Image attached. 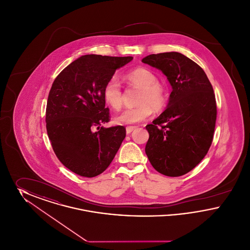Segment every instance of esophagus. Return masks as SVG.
<instances>
[{"mask_svg":"<svg viewBox=\"0 0 250 250\" xmlns=\"http://www.w3.org/2000/svg\"><path fill=\"white\" fill-rule=\"evenodd\" d=\"M137 127L136 126H126V133L127 134H130L131 132L133 130H135Z\"/></svg>","mask_w":250,"mask_h":250,"instance_id":"esophagus-1","label":"esophagus"}]
</instances>
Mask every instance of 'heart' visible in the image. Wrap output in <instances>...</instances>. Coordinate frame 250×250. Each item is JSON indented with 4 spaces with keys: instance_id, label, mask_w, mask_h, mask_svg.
<instances>
[{
    "instance_id": "b5f03b06",
    "label": "heart",
    "mask_w": 250,
    "mask_h": 250,
    "mask_svg": "<svg viewBox=\"0 0 250 250\" xmlns=\"http://www.w3.org/2000/svg\"><path fill=\"white\" fill-rule=\"evenodd\" d=\"M125 79L129 83L141 88L137 98L136 107L125 109L115 118L117 124L129 125L137 124L148 119L153 109L160 111L166 106L167 92L166 87L158 82L155 72L139 67L125 75ZM103 95L107 104L115 110H119L123 106V91L117 77L113 76L107 81L103 90Z\"/></svg>"
}]
</instances>
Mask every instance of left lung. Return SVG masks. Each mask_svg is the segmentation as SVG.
I'll list each match as a JSON object with an SVG mask.
<instances>
[{
	"instance_id": "1",
	"label": "left lung",
	"mask_w": 250,
	"mask_h": 250,
	"mask_svg": "<svg viewBox=\"0 0 250 250\" xmlns=\"http://www.w3.org/2000/svg\"><path fill=\"white\" fill-rule=\"evenodd\" d=\"M142 62L161 70L172 88L166 109L146 125L145 153L161 174L182 176L202 161L213 142V86L202 67L182 53L151 54Z\"/></svg>"
}]
</instances>
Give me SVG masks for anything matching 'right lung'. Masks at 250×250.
I'll return each instance as SVG.
<instances>
[{"instance_id": "add662e5", "label": "right lung", "mask_w": 250, "mask_h": 250, "mask_svg": "<svg viewBox=\"0 0 250 250\" xmlns=\"http://www.w3.org/2000/svg\"><path fill=\"white\" fill-rule=\"evenodd\" d=\"M132 59L84 55L52 83L46 109L48 139L61 163L78 175L91 178L102 173L125 138L123 125L102 126L109 121L103 90L116 69Z\"/></svg>"}]
</instances>
